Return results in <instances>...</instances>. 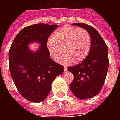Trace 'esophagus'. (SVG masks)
<instances>
[{
  "label": "esophagus",
  "instance_id": "34e87169",
  "mask_svg": "<svg viewBox=\"0 0 120 120\" xmlns=\"http://www.w3.org/2000/svg\"><path fill=\"white\" fill-rule=\"evenodd\" d=\"M64 73H66V72L68 71V69H67V68H66V67H65V66H64Z\"/></svg>",
  "mask_w": 120,
  "mask_h": 120
}]
</instances>
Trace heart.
Wrapping results in <instances>:
<instances>
[{
	"label": "heart",
	"mask_w": 120,
	"mask_h": 120,
	"mask_svg": "<svg viewBox=\"0 0 120 120\" xmlns=\"http://www.w3.org/2000/svg\"><path fill=\"white\" fill-rule=\"evenodd\" d=\"M90 45L91 38L87 30L68 26L56 30L47 42L48 50L55 61H58L64 52L62 58L64 64L82 62L87 56Z\"/></svg>",
	"instance_id": "obj_1"
}]
</instances>
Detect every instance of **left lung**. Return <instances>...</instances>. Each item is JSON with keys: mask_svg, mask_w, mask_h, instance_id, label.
I'll return each mask as SVG.
<instances>
[{"mask_svg": "<svg viewBox=\"0 0 120 120\" xmlns=\"http://www.w3.org/2000/svg\"><path fill=\"white\" fill-rule=\"evenodd\" d=\"M75 25L87 30L91 38L90 51L82 62L68 69L74 75L69 88L81 100L93 98L100 92L109 68L108 47L100 33L92 26L82 23Z\"/></svg>", "mask_w": 120, "mask_h": 120, "instance_id": "obj_1", "label": "left lung"}]
</instances>
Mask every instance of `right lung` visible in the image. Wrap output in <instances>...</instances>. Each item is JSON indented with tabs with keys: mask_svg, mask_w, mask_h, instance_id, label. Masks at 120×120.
I'll return each instance as SVG.
<instances>
[{
	"mask_svg": "<svg viewBox=\"0 0 120 120\" xmlns=\"http://www.w3.org/2000/svg\"><path fill=\"white\" fill-rule=\"evenodd\" d=\"M58 25L37 24L24 27L15 38L9 51V67L12 79L20 94L27 100L39 103L47 98L51 84L62 75L64 66L49 57L47 39ZM39 45L32 51L29 45Z\"/></svg>",
	"mask_w": 120,
	"mask_h": 120,
	"instance_id": "add662e5",
	"label": "right lung"
}]
</instances>
